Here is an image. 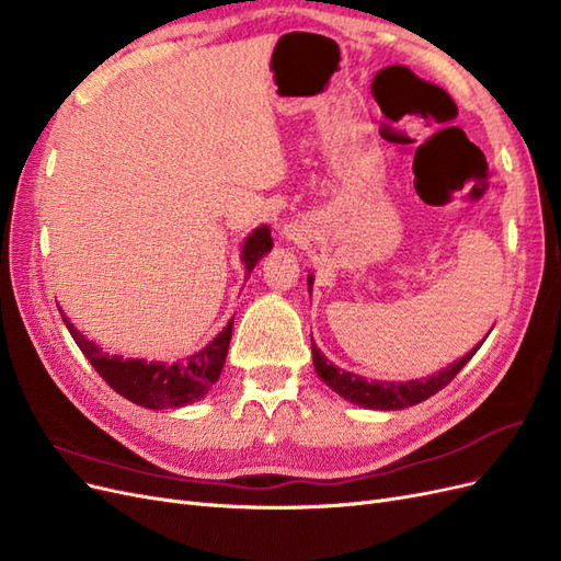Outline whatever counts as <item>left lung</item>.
<instances>
[{
	"label": "left lung",
	"instance_id": "1",
	"mask_svg": "<svg viewBox=\"0 0 561 561\" xmlns=\"http://www.w3.org/2000/svg\"><path fill=\"white\" fill-rule=\"evenodd\" d=\"M313 285V276H309V290ZM482 344L474 346L468 355H463L461 360H456L454 365L445 367L443 371H437L433 377L426 379H414V381H369L365 377L353 375V371L339 369L336 365H332L325 355L320 353V348L316 344H311L313 351V365L318 377L325 381L334 393H339L342 398H346L353 404L367 407V410H404V407L419 404L423 400H428L431 396H435L437 390H443L458 371L463 369V365L478 353Z\"/></svg>",
	"mask_w": 561,
	"mask_h": 561
}]
</instances>
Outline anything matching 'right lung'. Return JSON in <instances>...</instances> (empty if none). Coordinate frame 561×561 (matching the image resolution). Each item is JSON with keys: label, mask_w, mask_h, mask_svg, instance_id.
I'll use <instances>...</instances> for the list:
<instances>
[{"label": "right lung", "mask_w": 561, "mask_h": 561, "mask_svg": "<svg viewBox=\"0 0 561 561\" xmlns=\"http://www.w3.org/2000/svg\"><path fill=\"white\" fill-rule=\"evenodd\" d=\"M271 248H274V241H271L268 227L254 229L248 236V241L243 243V254H241L248 276ZM62 320L77 342V346L81 348V353L87 355L89 363L95 367L98 375L103 377L118 396H124L126 400L140 407H147V410L184 407L206 396L210 386L219 379V375H222L229 342H231V328H233V320H229L227 328L219 332L206 348L190 355V358L184 360L145 363V360H133V358L124 360L122 355L105 353L98 344L89 342V339L83 336L65 316Z\"/></svg>", "instance_id": "right-lung-1"}]
</instances>
